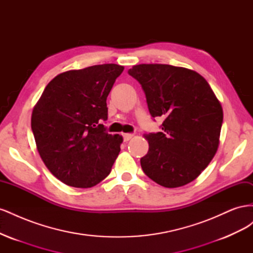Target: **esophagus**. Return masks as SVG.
<instances>
[{
    "mask_svg": "<svg viewBox=\"0 0 253 253\" xmlns=\"http://www.w3.org/2000/svg\"><path fill=\"white\" fill-rule=\"evenodd\" d=\"M122 136H124V140H125V141H128L129 139L132 138V137H133L134 135L131 134V133H126V134H124Z\"/></svg>",
    "mask_w": 253,
    "mask_h": 253,
    "instance_id": "obj_1",
    "label": "esophagus"
}]
</instances>
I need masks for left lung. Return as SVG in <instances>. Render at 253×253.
<instances>
[{
  "label": "left lung",
  "instance_id": "left-lung-1",
  "mask_svg": "<svg viewBox=\"0 0 253 253\" xmlns=\"http://www.w3.org/2000/svg\"><path fill=\"white\" fill-rule=\"evenodd\" d=\"M141 84L153 118L162 117V132L144 137L145 175L166 188L193 181L215 155L223 109L209 83L198 73L168 64H139L128 70Z\"/></svg>",
  "mask_w": 253,
  "mask_h": 253
}]
</instances>
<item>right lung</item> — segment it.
<instances>
[{
  "mask_svg": "<svg viewBox=\"0 0 253 253\" xmlns=\"http://www.w3.org/2000/svg\"><path fill=\"white\" fill-rule=\"evenodd\" d=\"M125 67L93 65L56 76L32 115L38 152L53 176L67 186L90 188L111 172L122 136L111 135L106 98Z\"/></svg>",
  "mask_w": 253,
  "mask_h": 253,
  "instance_id": "right-lung-1",
  "label": "right lung"
}]
</instances>
